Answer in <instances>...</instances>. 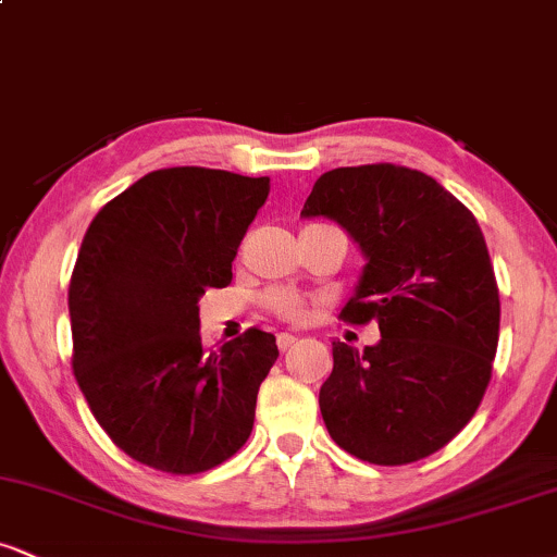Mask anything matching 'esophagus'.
<instances>
[{
	"instance_id": "esophagus-1",
	"label": "esophagus",
	"mask_w": 557,
	"mask_h": 557,
	"mask_svg": "<svg viewBox=\"0 0 557 557\" xmlns=\"http://www.w3.org/2000/svg\"><path fill=\"white\" fill-rule=\"evenodd\" d=\"M296 341H298V337L290 335V332H280V335H277V348L285 354L287 348H293V345H296Z\"/></svg>"
}]
</instances>
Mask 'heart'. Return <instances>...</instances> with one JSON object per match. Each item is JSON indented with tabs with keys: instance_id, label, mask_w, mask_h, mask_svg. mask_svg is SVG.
I'll use <instances>...</instances> for the list:
<instances>
[{
	"instance_id": "1",
	"label": "heart",
	"mask_w": 557,
	"mask_h": 557,
	"mask_svg": "<svg viewBox=\"0 0 557 557\" xmlns=\"http://www.w3.org/2000/svg\"><path fill=\"white\" fill-rule=\"evenodd\" d=\"M270 306L280 317L287 319V322H300V319H306L304 298L293 290H272Z\"/></svg>"
}]
</instances>
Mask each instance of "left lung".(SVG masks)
I'll use <instances>...</instances> for the list:
<instances>
[{"mask_svg":"<svg viewBox=\"0 0 557 557\" xmlns=\"http://www.w3.org/2000/svg\"><path fill=\"white\" fill-rule=\"evenodd\" d=\"M300 216H327L361 248L367 264L341 317L382 335L363 354L332 343L319 389L330 437L376 466L432 456L476 413L500 335L474 214L424 172L361 164L324 172Z\"/></svg>","mask_w":557,"mask_h":557,"instance_id":"8db88e82","label":"left lung"}]
</instances>
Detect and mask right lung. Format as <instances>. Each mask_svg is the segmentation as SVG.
Masks as SVG:
<instances>
[{
    "instance_id": "right-lung-1",
    "label": "right lung",
    "mask_w": 557,
    "mask_h": 557,
    "mask_svg": "<svg viewBox=\"0 0 557 557\" xmlns=\"http://www.w3.org/2000/svg\"><path fill=\"white\" fill-rule=\"evenodd\" d=\"M270 177L170 168L94 216L67 306L73 372L112 443L168 474L227 461L253 430L277 343L251 327L207 350L198 300L233 280V259Z\"/></svg>"
}]
</instances>
